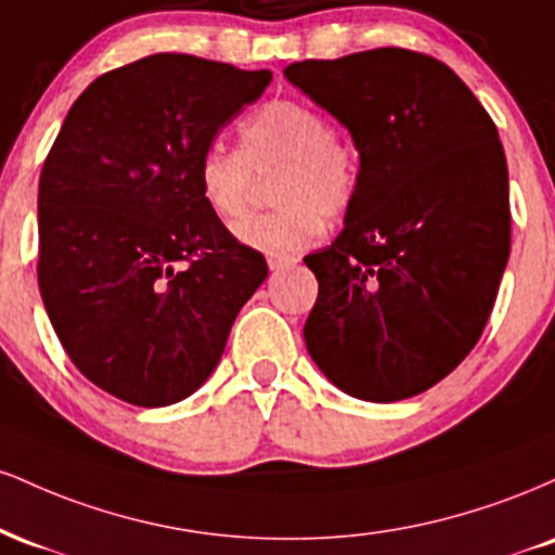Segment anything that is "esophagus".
Segmentation results:
<instances>
[{
	"instance_id": "obj_1",
	"label": "esophagus",
	"mask_w": 555,
	"mask_h": 555,
	"mask_svg": "<svg viewBox=\"0 0 555 555\" xmlns=\"http://www.w3.org/2000/svg\"><path fill=\"white\" fill-rule=\"evenodd\" d=\"M292 260H295V258H289V256H269V269L271 271H279V269H284L286 263H292Z\"/></svg>"
}]
</instances>
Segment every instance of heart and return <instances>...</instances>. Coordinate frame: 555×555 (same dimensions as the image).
Returning <instances> with one entry per match:
<instances>
[{
  "label": "heart",
  "mask_w": 555,
  "mask_h": 555,
  "mask_svg": "<svg viewBox=\"0 0 555 555\" xmlns=\"http://www.w3.org/2000/svg\"><path fill=\"white\" fill-rule=\"evenodd\" d=\"M273 180L276 211L253 214L234 227V237L266 256H289L313 245L323 219H341L360 184L354 143L326 114L297 99H273L240 127V151L211 145L197 164V188L224 221L245 214L253 180Z\"/></svg>",
  "instance_id": "heart-1"
}]
</instances>
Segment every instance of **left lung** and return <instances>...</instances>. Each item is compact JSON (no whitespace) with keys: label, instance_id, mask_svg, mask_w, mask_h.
Returning <instances> with one entry per match:
<instances>
[{"label":"left lung","instance_id":"left-lung-1","mask_svg":"<svg viewBox=\"0 0 555 555\" xmlns=\"http://www.w3.org/2000/svg\"><path fill=\"white\" fill-rule=\"evenodd\" d=\"M286 80L347 127L360 184L339 237L305 256V344L349 397L428 391L473 352L512 247L508 169L460 75L410 49L305 60Z\"/></svg>","mask_w":555,"mask_h":555}]
</instances>
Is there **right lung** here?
Segmentation results:
<instances>
[{
  "label": "right lung",
  "mask_w": 555,
  "mask_h": 555,
  "mask_svg": "<svg viewBox=\"0 0 555 555\" xmlns=\"http://www.w3.org/2000/svg\"><path fill=\"white\" fill-rule=\"evenodd\" d=\"M269 82V69L143 56L78 95L43 162V308L75 367L127 404L167 406L206 384L269 276L197 188L216 132Z\"/></svg>",
  "instance_id": "1"
}]
</instances>
